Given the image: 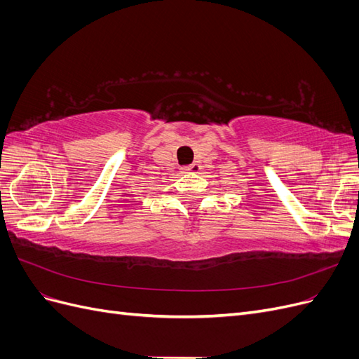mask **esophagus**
Masks as SVG:
<instances>
[{"label": "esophagus", "mask_w": 359, "mask_h": 359, "mask_svg": "<svg viewBox=\"0 0 359 359\" xmlns=\"http://www.w3.org/2000/svg\"><path fill=\"white\" fill-rule=\"evenodd\" d=\"M199 170H201V166L198 165V163H193V165H190V166L182 168L184 173H187V172H199Z\"/></svg>", "instance_id": "34e87169"}]
</instances>
